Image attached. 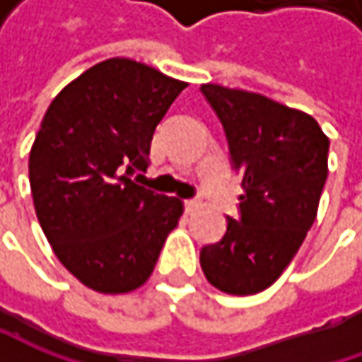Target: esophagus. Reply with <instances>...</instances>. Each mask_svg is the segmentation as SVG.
Returning a JSON list of instances; mask_svg holds the SVG:
<instances>
[{
  "instance_id": "34e87169",
  "label": "esophagus",
  "mask_w": 362,
  "mask_h": 362,
  "mask_svg": "<svg viewBox=\"0 0 362 362\" xmlns=\"http://www.w3.org/2000/svg\"><path fill=\"white\" fill-rule=\"evenodd\" d=\"M199 207V202L197 199H185V211L187 214H191L193 209H197Z\"/></svg>"
}]
</instances>
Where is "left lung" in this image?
Returning a JSON list of instances; mask_svg holds the SVG:
<instances>
[{
  "label": "left lung",
  "instance_id": "8db88e82",
  "mask_svg": "<svg viewBox=\"0 0 362 362\" xmlns=\"http://www.w3.org/2000/svg\"><path fill=\"white\" fill-rule=\"evenodd\" d=\"M242 177L240 217L199 254L209 284L233 296L270 288L313 228L328 175V136L296 108L256 92L203 84Z\"/></svg>",
  "mask_w": 362,
  "mask_h": 362
}]
</instances>
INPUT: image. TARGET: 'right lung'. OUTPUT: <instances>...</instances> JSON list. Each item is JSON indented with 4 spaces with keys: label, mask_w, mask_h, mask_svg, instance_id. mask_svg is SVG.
<instances>
[{
    "label": "right lung",
    "mask_w": 362,
    "mask_h": 362,
    "mask_svg": "<svg viewBox=\"0 0 362 362\" xmlns=\"http://www.w3.org/2000/svg\"><path fill=\"white\" fill-rule=\"evenodd\" d=\"M187 82L129 58L72 80L48 106L30 151L37 221L62 266L100 294L148 280L183 203L136 183L155 129Z\"/></svg>",
    "instance_id": "add662e5"
}]
</instances>
